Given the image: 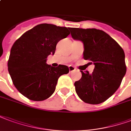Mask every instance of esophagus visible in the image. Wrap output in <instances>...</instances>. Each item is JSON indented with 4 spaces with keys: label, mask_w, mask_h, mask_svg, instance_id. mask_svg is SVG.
Returning a JSON list of instances; mask_svg holds the SVG:
<instances>
[{
    "label": "esophagus",
    "mask_w": 131,
    "mask_h": 131,
    "mask_svg": "<svg viewBox=\"0 0 131 131\" xmlns=\"http://www.w3.org/2000/svg\"><path fill=\"white\" fill-rule=\"evenodd\" d=\"M75 68H74L73 66H69L70 73H71V72H72L73 71H75Z\"/></svg>",
    "instance_id": "obj_1"
}]
</instances>
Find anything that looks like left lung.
Wrapping results in <instances>:
<instances>
[{"mask_svg":"<svg viewBox=\"0 0 131 131\" xmlns=\"http://www.w3.org/2000/svg\"><path fill=\"white\" fill-rule=\"evenodd\" d=\"M73 39L84 44V59L93 63L91 74L82 72L75 82L80 98L89 104H100L116 91L126 72L125 54L119 44L103 30L96 28H70Z\"/></svg>","mask_w":131,"mask_h":131,"instance_id":"1","label":"left lung"}]
</instances>
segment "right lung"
<instances>
[{"label":"right lung","instance_id":"right-lung-1","mask_svg":"<svg viewBox=\"0 0 131 131\" xmlns=\"http://www.w3.org/2000/svg\"><path fill=\"white\" fill-rule=\"evenodd\" d=\"M70 28L41 24L23 34L12 45L7 63L12 82L30 100L44 101L53 94L60 76L69 72L64 65L47 64L59 41L70 34Z\"/></svg>","mask_w":131,"mask_h":131}]
</instances>
